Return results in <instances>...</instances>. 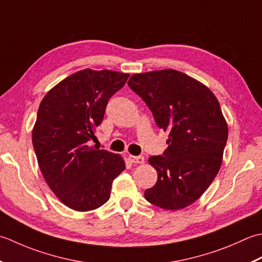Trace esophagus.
Segmentation results:
<instances>
[{
    "mask_svg": "<svg viewBox=\"0 0 262 262\" xmlns=\"http://www.w3.org/2000/svg\"><path fill=\"white\" fill-rule=\"evenodd\" d=\"M129 161L133 164H143L145 163V158L142 156H132V155H130Z\"/></svg>",
    "mask_w": 262,
    "mask_h": 262,
    "instance_id": "1",
    "label": "esophagus"
}]
</instances>
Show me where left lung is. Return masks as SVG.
I'll return each instance as SVG.
<instances>
[{
  "instance_id": "1",
  "label": "left lung",
  "mask_w": 262,
  "mask_h": 262,
  "mask_svg": "<svg viewBox=\"0 0 262 262\" xmlns=\"http://www.w3.org/2000/svg\"><path fill=\"white\" fill-rule=\"evenodd\" d=\"M127 84L168 132L163 156L148 159L158 178L145 191L146 200L167 210L190 206L222 166L228 127L220 101L204 83L172 69L136 73Z\"/></svg>"
}]
</instances>
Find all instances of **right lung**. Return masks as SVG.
<instances>
[{
  "instance_id": "obj_1",
  "label": "right lung",
  "mask_w": 262,
  "mask_h": 262,
  "mask_svg": "<svg viewBox=\"0 0 262 262\" xmlns=\"http://www.w3.org/2000/svg\"><path fill=\"white\" fill-rule=\"evenodd\" d=\"M130 74L84 69L45 95L33 129V146L47 185L62 204L77 211L103 206L112 183L125 168L117 154L89 146L104 119L108 99Z\"/></svg>"
}]
</instances>
